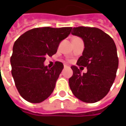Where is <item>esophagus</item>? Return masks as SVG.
<instances>
[{"mask_svg":"<svg viewBox=\"0 0 126 126\" xmlns=\"http://www.w3.org/2000/svg\"><path fill=\"white\" fill-rule=\"evenodd\" d=\"M69 66L67 65H66V64H64V67H68Z\"/></svg>","mask_w":126,"mask_h":126,"instance_id":"esophagus-1","label":"esophagus"}]
</instances>
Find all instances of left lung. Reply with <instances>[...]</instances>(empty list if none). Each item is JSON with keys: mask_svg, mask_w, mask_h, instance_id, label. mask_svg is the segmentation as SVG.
Returning <instances> with one entry per match:
<instances>
[{"mask_svg": "<svg viewBox=\"0 0 126 126\" xmlns=\"http://www.w3.org/2000/svg\"><path fill=\"white\" fill-rule=\"evenodd\" d=\"M72 30L73 35L82 38L84 42L77 65L87 67L88 71L81 74L78 67L71 66L69 87L80 100L96 103L108 94L115 79L119 64L116 46L111 36L96 28L79 26Z\"/></svg>", "mask_w": 126, "mask_h": 126, "instance_id": "8db88e82", "label": "left lung"}]
</instances>
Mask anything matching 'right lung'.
<instances>
[{
  "label": "right lung",
  "instance_id": "1",
  "mask_svg": "<svg viewBox=\"0 0 126 126\" xmlns=\"http://www.w3.org/2000/svg\"><path fill=\"white\" fill-rule=\"evenodd\" d=\"M71 30V27L36 28L15 42L10 60L11 74L18 92L26 100L41 103L52 94L63 64L56 61L53 67L48 68L44 65L45 57L55 55L61 41Z\"/></svg>",
  "mask_w": 126,
  "mask_h": 126
}]
</instances>
